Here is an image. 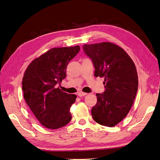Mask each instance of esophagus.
Wrapping results in <instances>:
<instances>
[{
    "instance_id": "1",
    "label": "esophagus",
    "mask_w": 160,
    "mask_h": 160,
    "mask_svg": "<svg viewBox=\"0 0 160 160\" xmlns=\"http://www.w3.org/2000/svg\"><path fill=\"white\" fill-rule=\"evenodd\" d=\"M77 95L79 96V97H83V96L87 95V93H85V92H79L77 93Z\"/></svg>"
}]
</instances>
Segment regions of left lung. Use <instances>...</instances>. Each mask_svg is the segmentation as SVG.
Instances as JSON below:
<instances>
[{
    "label": "left lung",
    "instance_id": "left-lung-1",
    "mask_svg": "<svg viewBox=\"0 0 160 160\" xmlns=\"http://www.w3.org/2000/svg\"><path fill=\"white\" fill-rule=\"evenodd\" d=\"M83 49L93 63L95 77L105 79V90L97 94L92 118L101 125L115 126L125 118L136 98L138 86L136 66L122 48L111 42L84 44Z\"/></svg>",
    "mask_w": 160,
    "mask_h": 160
}]
</instances>
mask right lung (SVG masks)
Wrapping results in <instances>:
<instances>
[{
  "label": "right lung",
  "instance_id": "right-lung-1",
  "mask_svg": "<svg viewBox=\"0 0 160 160\" xmlns=\"http://www.w3.org/2000/svg\"><path fill=\"white\" fill-rule=\"evenodd\" d=\"M80 51L79 46L53 48L35 59L24 74V98L38 121L48 129L66 125L75 94L61 91L57 85L66 77V67Z\"/></svg>",
  "mask_w": 160,
  "mask_h": 160
}]
</instances>
